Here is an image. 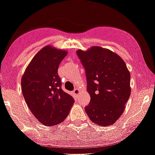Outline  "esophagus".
<instances>
[{"instance_id":"obj_1","label":"esophagus","mask_w":155,"mask_h":155,"mask_svg":"<svg viewBox=\"0 0 155 155\" xmlns=\"http://www.w3.org/2000/svg\"><path fill=\"white\" fill-rule=\"evenodd\" d=\"M79 92H80V91H79V89H78V88L74 89V91H73V93L75 95H78V94H79Z\"/></svg>"}]
</instances>
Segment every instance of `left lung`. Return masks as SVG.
<instances>
[{
    "label": "left lung",
    "mask_w": 155,
    "mask_h": 155,
    "mask_svg": "<svg viewBox=\"0 0 155 155\" xmlns=\"http://www.w3.org/2000/svg\"><path fill=\"white\" fill-rule=\"evenodd\" d=\"M77 54L85 70L91 96L85 112L97 125H111L123 114L131 94L126 64L115 53L100 47L78 49Z\"/></svg>",
    "instance_id": "1"
}]
</instances>
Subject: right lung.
I'll use <instances>...</instances> for the list:
<instances>
[{
  "label": "right lung",
  "instance_id": "obj_1",
  "mask_svg": "<svg viewBox=\"0 0 155 155\" xmlns=\"http://www.w3.org/2000/svg\"><path fill=\"white\" fill-rule=\"evenodd\" d=\"M67 51L50 45L41 48L32 59L21 78V91L29 109L39 122L51 127L63 122L74 103L61 88L58 66Z\"/></svg>",
  "mask_w": 155,
  "mask_h": 155
}]
</instances>
